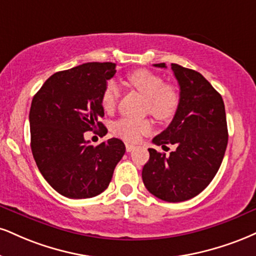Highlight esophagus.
Returning a JSON list of instances; mask_svg holds the SVG:
<instances>
[{
    "instance_id": "1",
    "label": "esophagus",
    "mask_w": 256,
    "mask_h": 256,
    "mask_svg": "<svg viewBox=\"0 0 256 256\" xmlns=\"http://www.w3.org/2000/svg\"><path fill=\"white\" fill-rule=\"evenodd\" d=\"M134 149H136V146H132V144H126V152H134Z\"/></svg>"
}]
</instances>
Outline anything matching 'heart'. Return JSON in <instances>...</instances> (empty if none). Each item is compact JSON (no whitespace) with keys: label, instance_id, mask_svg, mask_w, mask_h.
I'll use <instances>...</instances> for the list:
<instances>
[{"label":"heart","instance_id":"1","mask_svg":"<svg viewBox=\"0 0 256 256\" xmlns=\"http://www.w3.org/2000/svg\"><path fill=\"white\" fill-rule=\"evenodd\" d=\"M128 83L146 98V110L160 120H168L174 116L180 104V94L173 84L164 83L161 76L146 69H138L128 74ZM120 98V88L116 81H108L101 95V104L106 112L114 110ZM152 130V122L148 119L122 118L112 126L114 136L128 143H136L140 138Z\"/></svg>","mask_w":256,"mask_h":256}]
</instances>
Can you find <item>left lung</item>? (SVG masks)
I'll list each match as a JSON object with an SVG mask.
<instances>
[{"mask_svg":"<svg viewBox=\"0 0 256 256\" xmlns=\"http://www.w3.org/2000/svg\"><path fill=\"white\" fill-rule=\"evenodd\" d=\"M166 68L164 63L154 64ZM180 86V104L164 131L152 140L156 146L175 144L166 154L149 150L142 172L144 186L168 202L188 200L202 192L217 174L228 144L226 108L220 94L202 74L172 64Z\"/></svg>","mask_w":256,"mask_h":256,"instance_id":"obj_1","label":"left lung"}]
</instances>
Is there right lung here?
Here are the masks:
<instances>
[{"mask_svg":"<svg viewBox=\"0 0 256 256\" xmlns=\"http://www.w3.org/2000/svg\"><path fill=\"white\" fill-rule=\"evenodd\" d=\"M116 64L84 63L46 80L34 95L30 110V149L42 176L54 190L72 199L93 198L112 180L125 154V144L110 138L98 146L84 132L101 128V95Z\"/></svg>","mask_w":256,"mask_h":256,"instance_id":"1","label":"right lung"}]
</instances>
